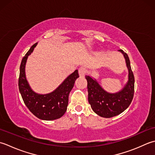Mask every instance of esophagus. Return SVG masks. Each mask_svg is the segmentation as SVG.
Instances as JSON below:
<instances>
[{"instance_id":"34e87169","label":"esophagus","mask_w":155,"mask_h":155,"mask_svg":"<svg viewBox=\"0 0 155 155\" xmlns=\"http://www.w3.org/2000/svg\"><path fill=\"white\" fill-rule=\"evenodd\" d=\"M78 73H79V75H80V77L83 78V77L85 76V75L86 74L87 71H86V68H80V69H79V70H78Z\"/></svg>"}]
</instances>
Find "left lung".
Here are the masks:
<instances>
[{"mask_svg": "<svg viewBox=\"0 0 155 155\" xmlns=\"http://www.w3.org/2000/svg\"><path fill=\"white\" fill-rule=\"evenodd\" d=\"M121 51L126 59L128 69V81L123 89L116 94H110L104 91L96 80L86 76L87 81L88 101L94 112L104 118H111L123 112L130 106L134 93V77L131 69L128 55Z\"/></svg>", "mask_w": 155, "mask_h": 155, "instance_id": "1", "label": "left lung"}]
</instances>
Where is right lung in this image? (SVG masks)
Here are the masks:
<instances>
[{
    "label": "right lung",
    "instance_id": "add662e5",
    "mask_svg": "<svg viewBox=\"0 0 155 155\" xmlns=\"http://www.w3.org/2000/svg\"><path fill=\"white\" fill-rule=\"evenodd\" d=\"M37 43L31 47L22 59L18 78V89L25 105L31 113L44 120L58 119L65 113L68 105L69 94L74 87L75 81L79 78L78 71L65 79L53 92L45 95L38 94L31 89L25 76V64L28 56L33 52Z\"/></svg>",
    "mask_w": 155,
    "mask_h": 155
}]
</instances>
